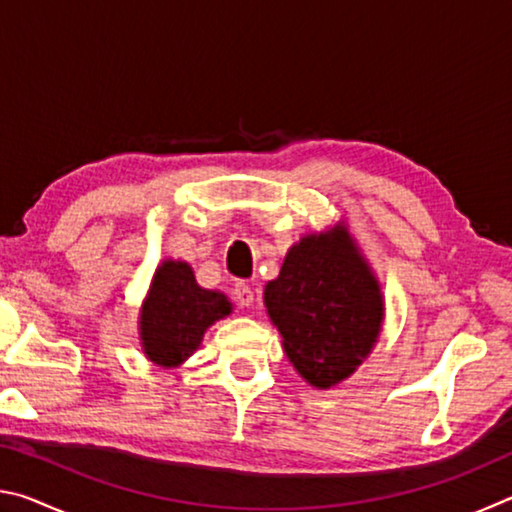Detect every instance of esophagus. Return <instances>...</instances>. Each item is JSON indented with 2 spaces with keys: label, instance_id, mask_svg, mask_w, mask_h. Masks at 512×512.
Listing matches in <instances>:
<instances>
[{
  "label": "esophagus",
  "instance_id": "34e87169",
  "mask_svg": "<svg viewBox=\"0 0 512 512\" xmlns=\"http://www.w3.org/2000/svg\"><path fill=\"white\" fill-rule=\"evenodd\" d=\"M232 296H235L237 305H241V307H250V305H253V300H255V293L246 282H237L235 291H232Z\"/></svg>",
  "mask_w": 512,
  "mask_h": 512
}]
</instances>
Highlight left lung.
Wrapping results in <instances>:
<instances>
[{
  "label": "left lung",
  "instance_id": "1",
  "mask_svg": "<svg viewBox=\"0 0 512 512\" xmlns=\"http://www.w3.org/2000/svg\"><path fill=\"white\" fill-rule=\"evenodd\" d=\"M264 305L293 368L316 388L348 379L384 323L377 277L343 223L289 248Z\"/></svg>",
  "mask_w": 512,
  "mask_h": 512
}]
</instances>
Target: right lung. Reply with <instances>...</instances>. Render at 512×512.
<instances>
[{"label":"right lung","instance_id":"obj_1","mask_svg":"<svg viewBox=\"0 0 512 512\" xmlns=\"http://www.w3.org/2000/svg\"><path fill=\"white\" fill-rule=\"evenodd\" d=\"M230 311L223 293L198 287L187 262L164 259L140 311L142 350L155 366L178 368L201 345L207 327Z\"/></svg>","mask_w":512,"mask_h":512}]
</instances>
